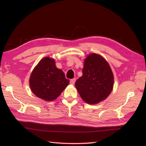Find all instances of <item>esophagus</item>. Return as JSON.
I'll return each mask as SVG.
<instances>
[{"mask_svg":"<svg viewBox=\"0 0 146 146\" xmlns=\"http://www.w3.org/2000/svg\"><path fill=\"white\" fill-rule=\"evenodd\" d=\"M75 82H76V79H75V78L71 79V80H70V84H71V85H74V84H75Z\"/></svg>","mask_w":146,"mask_h":146,"instance_id":"esophagus-1","label":"esophagus"}]
</instances>
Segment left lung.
I'll return each mask as SVG.
<instances>
[{
    "label": "left lung",
    "instance_id": "obj_1",
    "mask_svg": "<svg viewBox=\"0 0 146 146\" xmlns=\"http://www.w3.org/2000/svg\"><path fill=\"white\" fill-rule=\"evenodd\" d=\"M82 71L75 86L83 100L96 104L107 98L112 91L114 80L107 61L100 55L92 53L85 59Z\"/></svg>",
    "mask_w": 146,
    "mask_h": 146
}]
</instances>
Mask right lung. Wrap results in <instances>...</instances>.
Masks as SVG:
<instances>
[{
    "instance_id": "obj_1",
    "label": "right lung",
    "mask_w": 146,
    "mask_h": 146,
    "mask_svg": "<svg viewBox=\"0 0 146 146\" xmlns=\"http://www.w3.org/2000/svg\"><path fill=\"white\" fill-rule=\"evenodd\" d=\"M64 73L56 68L54 59L45 57L34 68L29 78L33 93L46 101L57 98L69 84Z\"/></svg>"
}]
</instances>
